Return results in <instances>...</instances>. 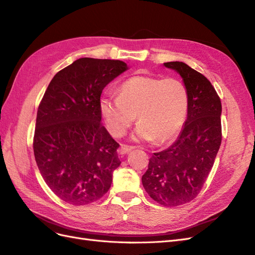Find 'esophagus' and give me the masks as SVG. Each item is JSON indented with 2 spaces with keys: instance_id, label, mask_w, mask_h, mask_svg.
Wrapping results in <instances>:
<instances>
[{
  "instance_id": "esophagus-1",
  "label": "esophagus",
  "mask_w": 255,
  "mask_h": 255,
  "mask_svg": "<svg viewBox=\"0 0 255 255\" xmlns=\"http://www.w3.org/2000/svg\"><path fill=\"white\" fill-rule=\"evenodd\" d=\"M134 148L133 146H128V145H126V144H121V146L118 150V153L121 154V155H125V154H128V152L132 151Z\"/></svg>"
}]
</instances>
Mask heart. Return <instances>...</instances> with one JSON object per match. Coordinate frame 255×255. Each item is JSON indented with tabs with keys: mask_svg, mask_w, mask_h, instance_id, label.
<instances>
[{
	"mask_svg": "<svg viewBox=\"0 0 255 255\" xmlns=\"http://www.w3.org/2000/svg\"><path fill=\"white\" fill-rule=\"evenodd\" d=\"M100 112L111 134L120 137L139 121L134 138L166 142L179 134L188 112V92L175 79L135 75L123 82L119 96L100 100Z\"/></svg>",
	"mask_w": 255,
	"mask_h": 255,
	"instance_id": "1",
	"label": "heart"
}]
</instances>
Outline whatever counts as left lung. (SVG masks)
Instances as JSON below:
<instances>
[{"instance_id":"obj_1","label":"left lung","mask_w":255,"mask_h":255,"mask_svg":"<svg viewBox=\"0 0 255 255\" xmlns=\"http://www.w3.org/2000/svg\"><path fill=\"white\" fill-rule=\"evenodd\" d=\"M180 74L188 92L187 119L168 149L153 153L142 185L164 206L195 199L210 174L221 144V102L211 82L182 61L165 63Z\"/></svg>"}]
</instances>
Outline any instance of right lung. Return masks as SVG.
<instances>
[{"label": "right lung", "instance_id": "right-lung-1", "mask_svg": "<svg viewBox=\"0 0 255 255\" xmlns=\"http://www.w3.org/2000/svg\"><path fill=\"white\" fill-rule=\"evenodd\" d=\"M128 69L125 61L84 57L55 74L38 107L34 154L51 190L85 205L109 191L121 161L119 144L101 123L100 98Z\"/></svg>", "mask_w": 255, "mask_h": 255}]
</instances>
